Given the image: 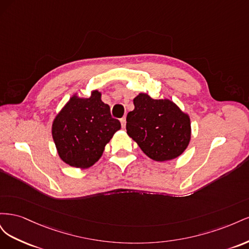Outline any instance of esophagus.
Listing matches in <instances>:
<instances>
[{
    "label": "esophagus",
    "mask_w": 249,
    "mask_h": 249,
    "mask_svg": "<svg viewBox=\"0 0 249 249\" xmlns=\"http://www.w3.org/2000/svg\"><path fill=\"white\" fill-rule=\"evenodd\" d=\"M120 123H122V126L124 127H124H125V117H123L122 119H120Z\"/></svg>",
    "instance_id": "obj_1"
}]
</instances>
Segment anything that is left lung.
Here are the masks:
<instances>
[{
    "mask_svg": "<svg viewBox=\"0 0 249 249\" xmlns=\"http://www.w3.org/2000/svg\"><path fill=\"white\" fill-rule=\"evenodd\" d=\"M127 113L126 133L148 158L169 161L182 155L191 139L190 117L170 100L139 93Z\"/></svg>",
    "mask_w": 249,
    "mask_h": 249,
    "instance_id": "left-lung-1",
    "label": "left lung"
}]
</instances>
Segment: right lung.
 I'll return each mask as SVG.
<instances>
[{
  "label": "right lung",
  "instance_id": "obj_1",
  "mask_svg": "<svg viewBox=\"0 0 249 249\" xmlns=\"http://www.w3.org/2000/svg\"><path fill=\"white\" fill-rule=\"evenodd\" d=\"M101 96L97 90L87 99L73 94L53 122L52 136L58 155L70 166L82 169L92 166L122 127Z\"/></svg>",
  "mask_w": 249,
  "mask_h": 249
}]
</instances>
